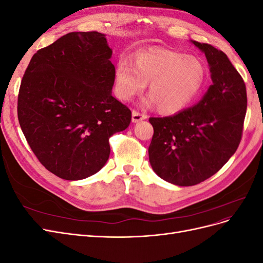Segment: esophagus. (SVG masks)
<instances>
[{
    "label": "esophagus",
    "instance_id": "34e87169",
    "mask_svg": "<svg viewBox=\"0 0 263 263\" xmlns=\"http://www.w3.org/2000/svg\"><path fill=\"white\" fill-rule=\"evenodd\" d=\"M146 115L145 114H141L139 112H137V110H133L132 113V122L133 123H138V122H141L144 121V119H146Z\"/></svg>",
    "mask_w": 263,
    "mask_h": 263
}]
</instances>
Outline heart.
<instances>
[{
  "mask_svg": "<svg viewBox=\"0 0 263 263\" xmlns=\"http://www.w3.org/2000/svg\"><path fill=\"white\" fill-rule=\"evenodd\" d=\"M208 69L202 59L171 50H149L135 61L123 58L115 68V93L130 101L149 83V105L163 114L178 113L192 102L205 85Z\"/></svg>",
  "mask_w": 263,
  "mask_h": 263,
  "instance_id": "obj_1",
  "label": "heart"
}]
</instances>
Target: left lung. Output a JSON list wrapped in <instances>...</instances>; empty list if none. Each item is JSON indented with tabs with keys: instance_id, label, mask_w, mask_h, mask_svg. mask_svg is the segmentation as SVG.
<instances>
[{
	"instance_id": "8db88e82",
	"label": "left lung",
	"mask_w": 263,
	"mask_h": 263,
	"mask_svg": "<svg viewBox=\"0 0 263 263\" xmlns=\"http://www.w3.org/2000/svg\"><path fill=\"white\" fill-rule=\"evenodd\" d=\"M191 43L205 53L213 83L192 107L149 118L151 168L179 186L198 184L222 168L240 144L247 110L245 82L227 55L209 44Z\"/></svg>"
}]
</instances>
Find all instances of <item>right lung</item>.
Wrapping results in <instances>:
<instances>
[{
  "instance_id": "1",
  "label": "right lung",
  "mask_w": 263,
  "mask_h": 263,
  "mask_svg": "<svg viewBox=\"0 0 263 263\" xmlns=\"http://www.w3.org/2000/svg\"><path fill=\"white\" fill-rule=\"evenodd\" d=\"M112 52L106 35L73 31L38 50L23 77L21 128L38 160L61 179L99 172L109 137L130 124V109L112 95Z\"/></svg>"
}]
</instances>
